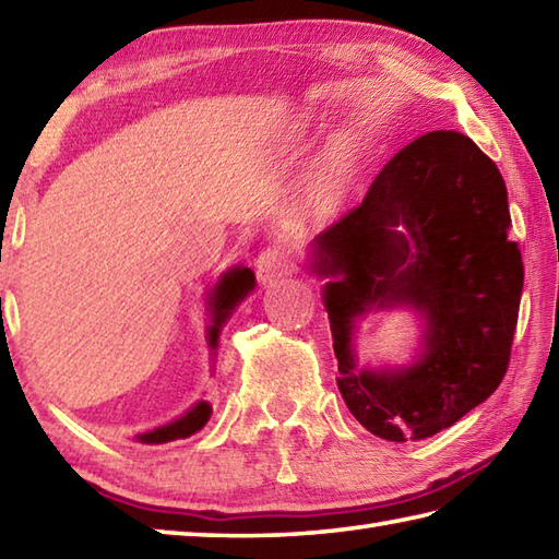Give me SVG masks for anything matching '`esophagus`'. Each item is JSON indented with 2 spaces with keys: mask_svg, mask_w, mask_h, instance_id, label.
I'll use <instances>...</instances> for the list:
<instances>
[{
  "mask_svg": "<svg viewBox=\"0 0 559 559\" xmlns=\"http://www.w3.org/2000/svg\"><path fill=\"white\" fill-rule=\"evenodd\" d=\"M293 247L290 245H271L264 251H261L257 259V276L261 283H271L281 278L283 273H288L293 269Z\"/></svg>",
  "mask_w": 559,
  "mask_h": 559,
  "instance_id": "1",
  "label": "esophagus"
}]
</instances>
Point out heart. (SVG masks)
<instances>
[{
    "label": "heart",
    "mask_w": 559,
    "mask_h": 559,
    "mask_svg": "<svg viewBox=\"0 0 559 559\" xmlns=\"http://www.w3.org/2000/svg\"><path fill=\"white\" fill-rule=\"evenodd\" d=\"M322 186V191H336V189H342V183H344V169H342V164L338 162H330L326 164V167L322 169V174H320V181H317Z\"/></svg>",
    "instance_id": "b5f03b06"
}]
</instances>
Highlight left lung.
Masks as SVG:
<instances>
[{"label":"left lung","mask_w":559,"mask_h":559,"mask_svg":"<svg viewBox=\"0 0 559 559\" xmlns=\"http://www.w3.org/2000/svg\"><path fill=\"white\" fill-rule=\"evenodd\" d=\"M509 225L497 164L467 135L433 130L402 147L366 199L317 235L312 271L330 278L336 385L370 433L429 439L504 380L523 288ZM395 304L425 314L420 360L397 371L356 369L355 317Z\"/></svg>","instance_id":"left-lung-1"}]
</instances>
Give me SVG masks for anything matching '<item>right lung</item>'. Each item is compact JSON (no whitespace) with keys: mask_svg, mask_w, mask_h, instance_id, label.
Listing matches in <instances>:
<instances>
[{"mask_svg":"<svg viewBox=\"0 0 559 559\" xmlns=\"http://www.w3.org/2000/svg\"><path fill=\"white\" fill-rule=\"evenodd\" d=\"M254 271L251 269H233L227 271L225 276L217 281V286L211 293V312H213V324L207 326V344L211 348L217 346V336H221L223 324L227 322V317L233 314V310L242 302L247 295L254 290ZM211 419V404L207 402H199L195 407H191L189 412L179 417L177 421H171L167 426H159L155 431L140 433L138 441L142 443H167L174 439H189L191 433L201 431L205 421Z\"/></svg>","mask_w":559,"mask_h":559,"instance_id":"obj_1","label":"right lung"}]
</instances>
